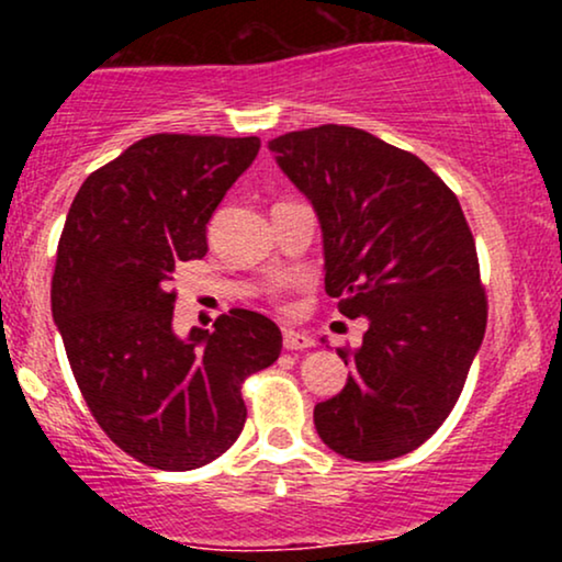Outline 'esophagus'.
Wrapping results in <instances>:
<instances>
[{
  "label": "esophagus",
  "mask_w": 562,
  "mask_h": 562,
  "mask_svg": "<svg viewBox=\"0 0 562 562\" xmlns=\"http://www.w3.org/2000/svg\"><path fill=\"white\" fill-rule=\"evenodd\" d=\"M282 344H285L288 351H301V348H312L314 340H312V335H306L301 330H285L282 333Z\"/></svg>",
  "instance_id": "obj_1"
}]
</instances>
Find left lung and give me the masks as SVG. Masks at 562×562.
Segmentation results:
<instances>
[{"instance_id": "left-lung-1", "label": "left lung", "mask_w": 562, "mask_h": 562, "mask_svg": "<svg viewBox=\"0 0 562 562\" xmlns=\"http://www.w3.org/2000/svg\"><path fill=\"white\" fill-rule=\"evenodd\" d=\"M312 200L325 243V290L367 317L344 391L314 406L333 451L383 462L441 428L486 333L488 303L460 200L420 158L353 126L325 124L269 142Z\"/></svg>"}]
</instances>
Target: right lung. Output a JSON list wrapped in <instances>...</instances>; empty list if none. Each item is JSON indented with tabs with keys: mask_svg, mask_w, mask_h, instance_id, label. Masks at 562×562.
Segmentation results:
<instances>
[{
	"mask_svg": "<svg viewBox=\"0 0 562 562\" xmlns=\"http://www.w3.org/2000/svg\"><path fill=\"white\" fill-rule=\"evenodd\" d=\"M259 137L150 134L92 171L57 243L53 317L108 438L142 465L195 470L245 425V378L280 357V327L232 308L214 333L171 330L179 261L203 259L205 224L259 156Z\"/></svg>",
	"mask_w": 562,
	"mask_h": 562,
	"instance_id": "obj_1",
	"label": "right lung"
}]
</instances>
